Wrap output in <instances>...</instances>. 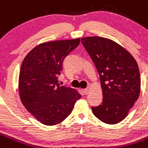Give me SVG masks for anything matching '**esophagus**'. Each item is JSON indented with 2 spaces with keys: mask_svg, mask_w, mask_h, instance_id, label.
Returning <instances> with one entry per match:
<instances>
[{
  "mask_svg": "<svg viewBox=\"0 0 148 148\" xmlns=\"http://www.w3.org/2000/svg\"><path fill=\"white\" fill-rule=\"evenodd\" d=\"M88 89H89V88H86V89H84V93L85 95H86L87 94V92H88Z\"/></svg>",
  "mask_w": 148,
  "mask_h": 148,
  "instance_id": "34e87169",
  "label": "esophagus"
}]
</instances>
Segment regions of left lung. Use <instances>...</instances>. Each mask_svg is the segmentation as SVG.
Segmentation results:
<instances>
[{"label":"left lung","instance_id":"1","mask_svg":"<svg viewBox=\"0 0 148 148\" xmlns=\"http://www.w3.org/2000/svg\"><path fill=\"white\" fill-rule=\"evenodd\" d=\"M81 42L95 64L101 78L103 102L93 114L106 124L124 120L137 101L141 78L137 62L125 48L101 36H88Z\"/></svg>","mask_w":148,"mask_h":148}]
</instances>
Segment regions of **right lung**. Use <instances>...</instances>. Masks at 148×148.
Here are the masks:
<instances>
[{
  "instance_id": "add662e5",
  "label": "right lung",
  "mask_w": 148,
  "mask_h": 148,
  "mask_svg": "<svg viewBox=\"0 0 148 148\" xmlns=\"http://www.w3.org/2000/svg\"><path fill=\"white\" fill-rule=\"evenodd\" d=\"M80 40L42 43L23 61L18 84L20 101L28 112L45 125L62 123L81 97L76 89L59 86L58 79L64 59L78 47Z\"/></svg>"
}]
</instances>
